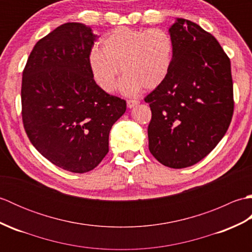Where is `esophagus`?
I'll list each match as a JSON object with an SVG mask.
<instances>
[{
  "label": "esophagus",
  "instance_id": "esophagus-1",
  "mask_svg": "<svg viewBox=\"0 0 252 252\" xmlns=\"http://www.w3.org/2000/svg\"><path fill=\"white\" fill-rule=\"evenodd\" d=\"M138 104H140V101L136 100V99H129L126 101V105L129 108H134L135 106H137Z\"/></svg>",
  "mask_w": 252,
  "mask_h": 252
}]
</instances>
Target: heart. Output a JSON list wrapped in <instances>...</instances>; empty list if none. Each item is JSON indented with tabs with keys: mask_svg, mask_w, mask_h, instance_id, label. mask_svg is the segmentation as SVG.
<instances>
[{
	"mask_svg": "<svg viewBox=\"0 0 252 252\" xmlns=\"http://www.w3.org/2000/svg\"><path fill=\"white\" fill-rule=\"evenodd\" d=\"M173 55L174 42L167 30L119 27L104 36L101 49L90 51L88 62L94 81L107 93L114 91L121 68L126 76L120 92L133 95L142 88L159 87L168 77Z\"/></svg>",
	"mask_w": 252,
	"mask_h": 252,
	"instance_id": "obj_1",
	"label": "heart"
}]
</instances>
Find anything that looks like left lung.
<instances>
[{"instance_id":"left-lung-1","label":"left lung","mask_w":252,"mask_h":252,"mask_svg":"<svg viewBox=\"0 0 252 252\" xmlns=\"http://www.w3.org/2000/svg\"><path fill=\"white\" fill-rule=\"evenodd\" d=\"M172 67L149 93V152L160 163L182 169L200 161L222 140L234 111L231 62L213 35L176 18Z\"/></svg>"}]
</instances>
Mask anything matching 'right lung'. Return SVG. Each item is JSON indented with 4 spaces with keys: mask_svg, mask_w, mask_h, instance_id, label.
Wrapping results in <instances>:
<instances>
[{
    "mask_svg": "<svg viewBox=\"0 0 252 252\" xmlns=\"http://www.w3.org/2000/svg\"><path fill=\"white\" fill-rule=\"evenodd\" d=\"M91 27L67 23L36 42L21 83L23 122L32 145L63 170L85 173L108 153L109 132L126 103L92 77Z\"/></svg>",
    "mask_w": 252,
    "mask_h": 252,
    "instance_id": "add662e5",
    "label": "right lung"
}]
</instances>
